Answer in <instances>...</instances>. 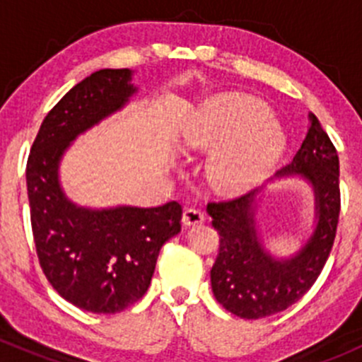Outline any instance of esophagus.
Masks as SVG:
<instances>
[{
  "label": "esophagus",
  "mask_w": 362,
  "mask_h": 362,
  "mask_svg": "<svg viewBox=\"0 0 362 362\" xmlns=\"http://www.w3.org/2000/svg\"><path fill=\"white\" fill-rule=\"evenodd\" d=\"M204 221V215L202 210H198V208H185L184 210V215H182V222H184V226H196V224H202Z\"/></svg>",
  "instance_id": "obj_1"
}]
</instances>
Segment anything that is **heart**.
Returning <instances> with one entry per match:
<instances>
[{
    "mask_svg": "<svg viewBox=\"0 0 362 362\" xmlns=\"http://www.w3.org/2000/svg\"><path fill=\"white\" fill-rule=\"evenodd\" d=\"M187 152H208L206 177L224 194H240L272 173L284 151L282 127L269 107L247 94H226L204 103L182 131Z\"/></svg>",
    "mask_w": 362,
    "mask_h": 362,
    "instance_id": "b5f03b06",
    "label": "heart"
}]
</instances>
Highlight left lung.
Instances as JSON below:
<instances>
[{"label": "left lung", "instance_id": "left-lung-1", "mask_svg": "<svg viewBox=\"0 0 362 362\" xmlns=\"http://www.w3.org/2000/svg\"><path fill=\"white\" fill-rule=\"evenodd\" d=\"M293 163L275 180L299 177L312 187L315 226L299 250L275 257L262 243L257 226L259 192L238 199L208 203L221 245L210 272L215 299L242 319H262L289 308L308 293L333 249L339 217V160L334 145L313 113Z\"/></svg>", "mask_w": 362, "mask_h": 362}]
</instances>
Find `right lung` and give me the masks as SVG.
<instances>
[{
  "label": "right lung",
  "mask_w": 362,
  "mask_h": 362,
  "mask_svg": "<svg viewBox=\"0 0 362 362\" xmlns=\"http://www.w3.org/2000/svg\"><path fill=\"white\" fill-rule=\"evenodd\" d=\"M133 71L100 69L69 89L40 126L25 168L31 228L47 280L71 305L117 313L151 286L160 247L180 233L182 206H80L68 198L59 166L82 133L129 103Z\"/></svg>",
  "instance_id": "1"
}]
</instances>
